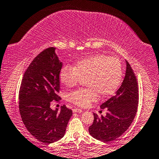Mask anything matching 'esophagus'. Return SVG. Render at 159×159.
<instances>
[{"instance_id": "obj_1", "label": "esophagus", "mask_w": 159, "mask_h": 159, "mask_svg": "<svg viewBox=\"0 0 159 159\" xmlns=\"http://www.w3.org/2000/svg\"><path fill=\"white\" fill-rule=\"evenodd\" d=\"M73 112H77V113H80L82 112V109H79V108H74L73 109Z\"/></svg>"}]
</instances>
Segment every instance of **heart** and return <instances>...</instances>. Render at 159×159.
<instances>
[{
	"label": "heart",
	"instance_id": "obj_1",
	"mask_svg": "<svg viewBox=\"0 0 159 159\" xmlns=\"http://www.w3.org/2000/svg\"><path fill=\"white\" fill-rule=\"evenodd\" d=\"M123 70L117 58L95 55L75 62L74 67L64 66L60 72V83L68 88L85 80L87 88L70 93L68 99L79 107H85L97 100L112 95L121 84Z\"/></svg>",
	"mask_w": 159,
	"mask_h": 159
}]
</instances>
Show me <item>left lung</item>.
<instances>
[{
    "label": "left lung",
    "instance_id": "left-lung-1",
    "mask_svg": "<svg viewBox=\"0 0 159 159\" xmlns=\"http://www.w3.org/2000/svg\"><path fill=\"white\" fill-rule=\"evenodd\" d=\"M126 62V71L122 85L115 95L100 106L107 109L105 117H99L93 113V124L89 127L90 135L97 140L110 142L117 139L128 129L137 112L138 87L137 79L129 62Z\"/></svg>",
    "mask_w": 159,
    "mask_h": 159
}]
</instances>
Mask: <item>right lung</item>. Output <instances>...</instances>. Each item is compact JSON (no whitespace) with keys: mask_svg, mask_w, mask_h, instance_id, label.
<instances>
[{"mask_svg":"<svg viewBox=\"0 0 159 159\" xmlns=\"http://www.w3.org/2000/svg\"><path fill=\"white\" fill-rule=\"evenodd\" d=\"M55 48H49L36 57L24 73L19 90V111L26 128L44 143H52L66 133L72 110L66 105L60 111L50 108L60 90L62 62Z\"/></svg>","mask_w":159,"mask_h":159,"instance_id":"add662e5","label":"right lung"}]
</instances>
